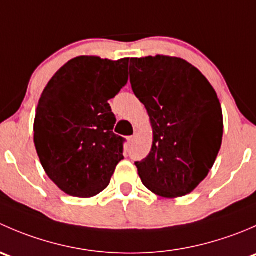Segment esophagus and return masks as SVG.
<instances>
[{"label": "esophagus", "mask_w": 256, "mask_h": 256, "mask_svg": "<svg viewBox=\"0 0 256 256\" xmlns=\"http://www.w3.org/2000/svg\"><path fill=\"white\" fill-rule=\"evenodd\" d=\"M136 138H138V136H136V134H135V135H132V136H128V144H132L134 141L136 140Z\"/></svg>", "instance_id": "obj_1"}]
</instances>
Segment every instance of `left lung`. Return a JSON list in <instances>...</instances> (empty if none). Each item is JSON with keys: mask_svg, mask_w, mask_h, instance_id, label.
<instances>
[{"mask_svg": "<svg viewBox=\"0 0 256 256\" xmlns=\"http://www.w3.org/2000/svg\"><path fill=\"white\" fill-rule=\"evenodd\" d=\"M130 82L154 132L148 156L135 162L144 186L164 198L190 194L208 176L222 146L216 90L187 60L160 54L131 58Z\"/></svg>", "mask_w": 256, "mask_h": 256, "instance_id": "1", "label": "left lung"}]
</instances>
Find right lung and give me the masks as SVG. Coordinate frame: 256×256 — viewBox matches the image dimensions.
I'll return each mask as SVG.
<instances>
[{
  "label": "right lung",
  "mask_w": 256,
  "mask_h": 256,
  "mask_svg": "<svg viewBox=\"0 0 256 256\" xmlns=\"http://www.w3.org/2000/svg\"><path fill=\"white\" fill-rule=\"evenodd\" d=\"M128 60L76 56L40 95L34 146L47 176L66 194H99L124 160V138L112 132L116 118L108 102L128 82Z\"/></svg>",
  "instance_id": "right-lung-1"
}]
</instances>
